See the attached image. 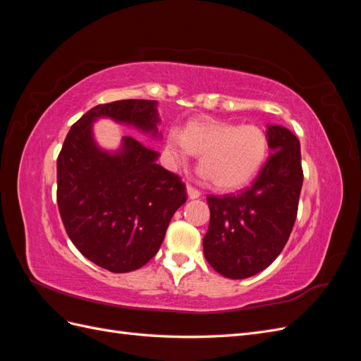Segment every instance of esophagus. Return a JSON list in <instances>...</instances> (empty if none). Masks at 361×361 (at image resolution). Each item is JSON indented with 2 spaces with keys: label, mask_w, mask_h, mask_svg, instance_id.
<instances>
[{
  "label": "esophagus",
  "mask_w": 361,
  "mask_h": 361,
  "mask_svg": "<svg viewBox=\"0 0 361 361\" xmlns=\"http://www.w3.org/2000/svg\"><path fill=\"white\" fill-rule=\"evenodd\" d=\"M187 191H188V197L190 199H199L200 195H202V192L197 188H194L192 185H187Z\"/></svg>",
  "instance_id": "esophagus-1"
}]
</instances>
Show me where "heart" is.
<instances>
[{"mask_svg":"<svg viewBox=\"0 0 361 361\" xmlns=\"http://www.w3.org/2000/svg\"><path fill=\"white\" fill-rule=\"evenodd\" d=\"M167 145L179 161L187 159L190 152L202 155L200 167L221 190L247 183L259 171L268 154L265 133L253 125L191 122L182 134L171 130Z\"/></svg>","mask_w":361,"mask_h":361,"instance_id":"obj_1","label":"heart"}]
</instances>
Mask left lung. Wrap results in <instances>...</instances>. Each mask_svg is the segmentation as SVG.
Listing matches in <instances>:
<instances>
[{
    "label": "left lung",
    "instance_id": "left-lung-1",
    "mask_svg": "<svg viewBox=\"0 0 361 361\" xmlns=\"http://www.w3.org/2000/svg\"><path fill=\"white\" fill-rule=\"evenodd\" d=\"M267 135L272 154L255 182L235 194L206 197L211 221L203 253L227 279H247L269 267L297 220L304 178L300 141L277 125L268 126Z\"/></svg>",
    "mask_w": 361,
    "mask_h": 361
}]
</instances>
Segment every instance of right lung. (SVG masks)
Segmentation results:
<instances>
[{
    "label": "right lung",
    "instance_id": "obj_1",
    "mask_svg": "<svg viewBox=\"0 0 361 361\" xmlns=\"http://www.w3.org/2000/svg\"><path fill=\"white\" fill-rule=\"evenodd\" d=\"M155 104L125 99L93 106L72 125L57 158L64 228L87 259L111 272L138 269L158 253L171 216L187 202V187L134 137L123 138L120 154L97 149L92 122L106 116L157 134Z\"/></svg>",
    "mask_w": 361,
    "mask_h": 361
}]
</instances>
